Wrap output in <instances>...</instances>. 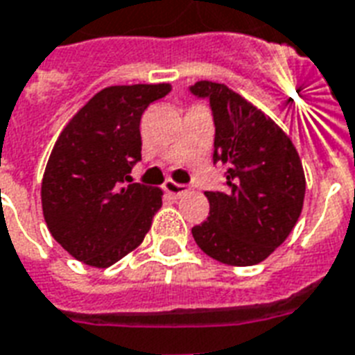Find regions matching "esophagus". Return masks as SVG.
<instances>
[{"label": "esophagus", "mask_w": 355, "mask_h": 355, "mask_svg": "<svg viewBox=\"0 0 355 355\" xmlns=\"http://www.w3.org/2000/svg\"><path fill=\"white\" fill-rule=\"evenodd\" d=\"M164 192H168L170 196H174V198H180V196H183V194H185L187 192V187L185 185H181V183H175V181H166V183H164Z\"/></svg>", "instance_id": "1"}]
</instances>
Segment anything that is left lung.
Masks as SVG:
<instances>
[{"instance_id": "left-lung-1", "label": "left lung", "mask_w": 355, "mask_h": 355, "mask_svg": "<svg viewBox=\"0 0 355 355\" xmlns=\"http://www.w3.org/2000/svg\"><path fill=\"white\" fill-rule=\"evenodd\" d=\"M215 120L213 159L227 166L226 192H205L207 220L192 237L213 259L232 266L265 261L300 218L306 175L293 140L272 118L226 85L198 81Z\"/></svg>"}]
</instances>
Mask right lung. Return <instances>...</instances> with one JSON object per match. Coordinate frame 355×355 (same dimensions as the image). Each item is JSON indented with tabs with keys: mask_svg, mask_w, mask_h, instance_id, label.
Instances as JSON below:
<instances>
[{
	"mask_svg": "<svg viewBox=\"0 0 355 355\" xmlns=\"http://www.w3.org/2000/svg\"><path fill=\"white\" fill-rule=\"evenodd\" d=\"M168 83L100 90L66 123L42 178V211L53 239L78 261L107 268L133 252L163 205V191L129 183L140 161V118Z\"/></svg>",
	"mask_w": 355,
	"mask_h": 355,
	"instance_id": "obj_1",
	"label": "right lung"
}]
</instances>
